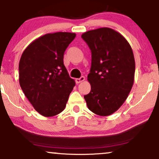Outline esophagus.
<instances>
[{
	"mask_svg": "<svg viewBox=\"0 0 159 159\" xmlns=\"http://www.w3.org/2000/svg\"><path fill=\"white\" fill-rule=\"evenodd\" d=\"M84 80H85V77L84 76H81V77L80 78V79H75V83H76V84H80V83L84 81Z\"/></svg>",
	"mask_w": 159,
	"mask_h": 159,
	"instance_id": "obj_1",
	"label": "esophagus"
}]
</instances>
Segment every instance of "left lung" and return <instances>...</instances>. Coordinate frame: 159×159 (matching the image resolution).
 Wrapping results in <instances>:
<instances>
[{
	"label": "left lung",
	"mask_w": 159,
	"mask_h": 159,
	"mask_svg": "<svg viewBox=\"0 0 159 159\" xmlns=\"http://www.w3.org/2000/svg\"><path fill=\"white\" fill-rule=\"evenodd\" d=\"M91 51L88 80L90 93L84 98L89 109L101 116L116 112L126 100L134 81L135 60L126 39L110 28L81 35Z\"/></svg>",
	"instance_id": "1"
}]
</instances>
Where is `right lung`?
<instances>
[{
    "mask_svg": "<svg viewBox=\"0 0 159 159\" xmlns=\"http://www.w3.org/2000/svg\"><path fill=\"white\" fill-rule=\"evenodd\" d=\"M74 33L43 35L25 49L19 62V84L35 110L46 117L64 110L75 83L63 64L66 49Z\"/></svg>",
    "mask_w": 159,
    "mask_h": 159,
    "instance_id": "1",
    "label": "right lung"
}]
</instances>
